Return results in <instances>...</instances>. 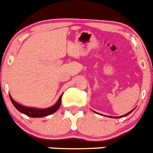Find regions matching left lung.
<instances>
[{
    "mask_svg": "<svg viewBox=\"0 0 153 153\" xmlns=\"http://www.w3.org/2000/svg\"><path fill=\"white\" fill-rule=\"evenodd\" d=\"M134 109H133L132 111H131L130 112H128V113H127V114H124V115H123V116H120V117H113V118H120V117H125V116H127V115H128V114H130L131 113V112L133 111H134Z\"/></svg>",
    "mask_w": 153,
    "mask_h": 153,
    "instance_id": "obj_1",
    "label": "left lung"
}]
</instances>
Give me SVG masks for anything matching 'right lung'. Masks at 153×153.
<instances>
[{
    "label": "right lung",
    "instance_id": "1",
    "mask_svg": "<svg viewBox=\"0 0 153 153\" xmlns=\"http://www.w3.org/2000/svg\"><path fill=\"white\" fill-rule=\"evenodd\" d=\"M62 95L60 96L59 99H58L57 102H56V104H54V105L51 106V107L50 108H47L43 109L35 108L26 107V106L21 105H19V103L15 102V101L11 98L10 95V98L11 102L13 103V105H14V107L16 108L19 112H21L22 114H26V115L31 117H42L48 115H50V114H54V112L57 111V109L59 108L60 105H61V97H62Z\"/></svg>",
    "mask_w": 153,
    "mask_h": 153
}]
</instances>
